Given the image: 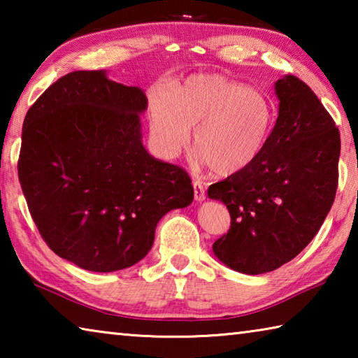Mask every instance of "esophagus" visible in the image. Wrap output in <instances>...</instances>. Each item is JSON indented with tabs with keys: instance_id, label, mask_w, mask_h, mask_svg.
<instances>
[{
	"instance_id": "34e87169",
	"label": "esophagus",
	"mask_w": 358,
	"mask_h": 358,
	"mask_svg": "<svg viewBox=\"0 0 358 358\" xmlns=\"http://www.w3.org/2000/svg\"><path fill=\"white\" fill-rule=\"evenodd\" d=\"M192 186H194V199H196L197 202H203L205 197H207V194H205V186L202 181H192Z\"/></svg>"
}]
</instances>
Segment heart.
Instances as JSON below:
<instances>
[{
    "label": "heart",
    "instance_id": "1",
    "mask_svg": "<svg viewBox=\"0 0 358 358\" xmlns=\"http://www.w3.org/2000/svg\"><path fill=\"white\" fill-rule=\"evenodd\" d=\"M273 123L268 96L222 76H192L151 106V134L159 155L175 159L194 129L196 161L217 175L250 167L262 155Z\"/></svg>",
    "mask_w": 358,
    "mask_h": 358
}]
</instances>
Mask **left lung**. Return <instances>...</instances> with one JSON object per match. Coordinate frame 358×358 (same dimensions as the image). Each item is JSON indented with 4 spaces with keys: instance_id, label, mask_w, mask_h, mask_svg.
I'll return each instance as SVG.
<instances>
[{
    "instance_id": "8db88e82",
    "label": "left lung",
    "mask_w": 358,
    "mask_h": 358,
    "mask_svg": "<svg viewBox=\"0 0 358 358\" xmlns=\"http://www.w3.org/2000/svg\"><path fill=\"white\" fill-rule=\"evenodd\" d=\"M276 124L252 164L208 187L226 205L230 229L213 252L229 268H280L316 237L335 201L341 141L335 121L305 82L282 76Z\"/></svg>"
}]
</instances>
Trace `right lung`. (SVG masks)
Here are the masks:
<instances>
[{"instance_id": "1", "label": "right lung", "mask_w": 358, "mask_h": 358, "mask_svg": "<svg viewBox=\"0 0 358 358\" xmlns=\"http://www.w3.org/2000/svg\"><path fill=\"white\" fill-rule=\"evenodd\" d=\"M142 88L106 71H76L50 85L22 129L19 180L50 250L108 273L147 256L162 216L192 202L183 169L142 143Z\"/></svg>"}]
</instances>
